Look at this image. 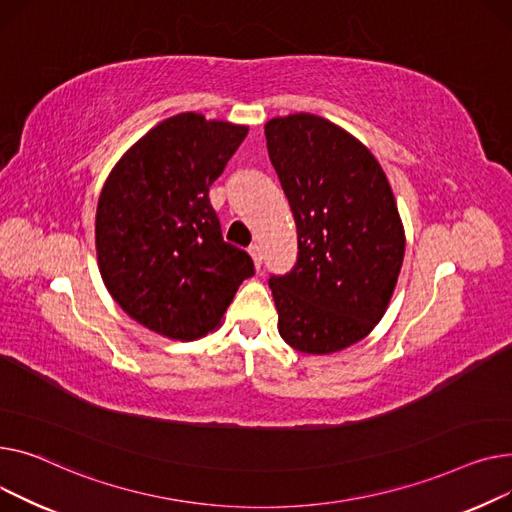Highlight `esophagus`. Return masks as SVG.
<instances>
[{
    "mask_svg": "<svg viewBox=\"0 0 512 512\" xmlns=\"http://www.w3.org/2000/svg\"><path fill=\"white\" fill-rule=\"evenodd\" d=\"M248 252H250V256H252L256 268H260V266H262V248H260L258 244H252V246L248 248Z\"/></svg>",
    "mask_w": 512,
    "mask_h": 512,
    "instance_id": "1",
    "label": "esophagus"
}]
</instances>
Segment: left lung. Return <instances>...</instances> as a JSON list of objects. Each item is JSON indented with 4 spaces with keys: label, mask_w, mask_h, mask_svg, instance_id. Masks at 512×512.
Returning <instances> with one entry per match:
<instances>
[{
    "label": "left lung",
    "mask_w": 512,
    "mask_h": 512,
    "mask_svg": "<svg viewBox=\"0 0 512 512\" xmlns=\"http://www.w3.org/2000/svg\"><path fill=\"white\" fill-rule=\"evenodd\" d=\"M264 134L297 225L295 266L268 279L279 333L297 351H341L380 322L399 279L393 190L370 150L324 117H275Z\"/></svg>",
    "instance_id": "left-lung-1"
}]
</instances>
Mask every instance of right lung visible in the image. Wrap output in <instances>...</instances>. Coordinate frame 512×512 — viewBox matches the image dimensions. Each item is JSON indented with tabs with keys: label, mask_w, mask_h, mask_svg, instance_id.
Returning a JSON list of instances; mask_svg holds the SVG:
<instances>
[{
	"label": "right lung",
	"mask_w": 512,
	"mask_h": 512,
	"mask_svg": "<svg viewBox=\"0 0 512 512\" xmlns=\"http://www.w3.org/2000/svg\"><path fill=\"white\" fill-rule=\"evenodd\" d=\"M246 126L173 115L109 173L97 206V258L107 291L142 326L192 341L219 326L244 279L248 252L227 244L208 190Z\"/></svg>",
	"instance_id": "obj_1"
}]
</instances>
